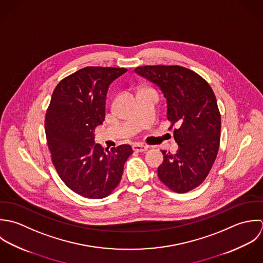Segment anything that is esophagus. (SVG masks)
Here are the masks:
<instances>
[{"mask_svg": "<svg viewBox=\"0 0 263 263\" xmlns=\"http://www.w3.org/2000/svg\"><path fill=\"white\" fill-rule=\"evenodd\" d=\"M133 151L134 152H137V153H144L148 149V146L146 145H143V144H139V143H135L133 144Z\"/></svg>", "mask_w": 263, "mask_h": 263, "instance_id": "1", "label": "esophagus"}]
</instances>
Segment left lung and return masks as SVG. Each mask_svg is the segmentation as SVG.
Masks as SVG:
<instances>
[{"label": "left lung", "instance_id": "8db88e82", "mask_svg": "<svg viewBox=\"0 0 263 263\" xmlns=\"http://www.w3.org/2000/svg\"><path fill=\"white\" fill-rule=\"evenodd\" d=\"M134 72L160 89L166 100V118L177 128V154L161 151L159 180L177 193L198 187L208 177L219 147L220 114L210 84L180 66H142ZM171 127V128H172Z\"/></svg>", "mask_w": 263, "mask_h": 263}]
</instances>
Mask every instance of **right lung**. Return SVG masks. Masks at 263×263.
I'll use <instances>...</instances> for the list:
<instances>
[{"label": "right lung", "instance_id": "right-lung-1", "mask_svg": "<svg viewBox=\"0 0 263 263\" xmlns=\"http://www.w3.org/2000/svg\"><path fill=\"white\" fill-rule=\"evenodd\" d=\"M125 68L85 67L64 78L53 90L45 128L53 165L75 193L90 199L105 198L121 181L132 147L104 148L95 141V129L105 117L110 83Z\"/></svg>", "mask_w": 263, "mask_h": 263}]
</instances>
